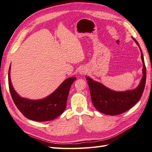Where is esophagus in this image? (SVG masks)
I'll return each mask as SVG.
<instances>
[{
    "instance_id": "1",
    "label": "esophagus",
    "mask_w": 152,
    "mask_h": 152,
    "mask_svg": "<svg viewBox=\"0 0 152 152\" xmlns=\"http://www.w3.org/2000/svg\"><path fill=\"white\" fill-rule=\"evenodd\" d=\"M86 71H85V70H83V69H82V70H80V73L81 74V75H83V74H85V73H86Z\"/></svg>"
}]
</instances>
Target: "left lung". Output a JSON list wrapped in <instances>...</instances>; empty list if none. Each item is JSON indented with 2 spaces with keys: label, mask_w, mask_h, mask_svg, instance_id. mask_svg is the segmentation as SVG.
<instances>
[{
  "label": "left lung",
  "mask_w": 152,
  "mask_h": 152,
  "mask_svg": "<svg viewBox=\"0 0 152 152\" xmlns=\"http://www.w3.org/2000/svg\"><path fill=\"white\" fill-rule=\"evenodd\" d=\"M139 47L141 58L143 63V76L139 85L135 89L126 92H116L103 85L102 83L94 81L87 77L91 99L96 109L99 112L108 115H118L126 112L135 104L142 96L146 80V69L145 66L142 50L137 40L133 38Z\"/></svg>",
  "instance_id": "1"
}]
</instances>
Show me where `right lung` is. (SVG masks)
<instances>
[{
	"label": "right lung",
	"instance_id": "1",
	"mask_svg": "<svg viewBox=\"0 0 152 152\" xmlns=\"http://www.w3.org/2000/svg\"><path fill=\"white\" fill-rule=\"evenodd\" d=\"M76 77L66 79L55 92L44 99L30 100L20 97L13 89L8 71V85L10 94L16 107L28 119L36 122H45L55 119L66 108L70 87Z\"/></svg>",
	"mask_w": 152,
	"mask_h": 152
}]
</instances>
